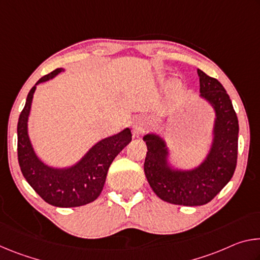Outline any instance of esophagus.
I'll use <instances>...</instances> for the list:
<instances>
[{"label":"esophagus","instance_id":"obj_1","mask_svg":"<svg viewBox=\"0 0 260 260\" xmlns=\"http://www.w3.org/2000/svg\"><path fill=\"white\" fill-rule=\"evenodd\" d=\"M149 128H150V121L147 117L141 116L133 120V131L136 135L146 133Z\"/></svg>","mask_w":260,"mask_h":260}]
</instances>
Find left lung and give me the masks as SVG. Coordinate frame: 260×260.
Masks as SVG:
<instances>
[{
	"label": "left lung",
	"mask_w": 260,
	"mask_h": 260,
	"mask_svg": "<svg viewBox=\"0 0 260 260\" xmlns=\"http://www.w3.org/2000/svg\"><path fill=\"white\" fill-rule=\"evenodd\" d=\"M201 96L217 113L213 146L206 160L189 172H173L166 165L164 142L156 135L144 136L148 152L144 173L160 200L184 206L204 205L230 182L237 162L239 120L225 88L217 79L197 70Z\"/></svg>",
	"instance_id": "1"
}]
</instances>
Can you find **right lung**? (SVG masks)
Masks as SVG:
<instances>
[{
	"label": "right lung",
	"mask_w": 260,
	"mask_h": 260,
	"mask_svg": "<svg viewBox=\"0 0 260 260\" xmlns=\"http://www.w3.org/2000/svg\"><path fill=\"white\" fill-rule=\"evenodd\" d=\"M60 71L63 69L46 74L37 85L54 78ZM34 91L35 86L29 90L17 126V150L21 173L35 192L50 205L76 208L94 202L102 191L112 160L132 141L131 131L126 128L119 134L102 140L71 169H51L35 156L27 135V119Z\"/></svg>",
	"instance_id": "1"
}]
</instances>
